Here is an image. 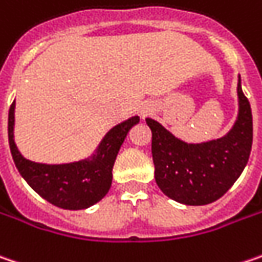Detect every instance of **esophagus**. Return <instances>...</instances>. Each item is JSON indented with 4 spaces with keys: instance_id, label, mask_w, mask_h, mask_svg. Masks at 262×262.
I'll return each instance as SVG.
<instances>
[{
    "instance_id": "1",
    "label": "esophagus",
    "mask_w": 262,
    "mask_h": 262,
    "mask_svg": "<svg viewBox=\"0 0 262 262\" xmlns=\"http://www.w3.org/2000/svg\"><path fill=\"white\" fill-rule=\"evenodd\" d=\"M153 111V107H151V104H144V106H141V109H140V113L144 116V115H147V113H150Z\"/></svg>"
}]
</instances>
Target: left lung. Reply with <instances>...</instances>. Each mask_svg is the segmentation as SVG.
<instances>
[{
	"label": "left lung",
	"mask_w": 262,
	"mask_h": 262,
	"mask_svg": "<svg viewBox=\"0 0 262 262\" xmlns=\"http://www.w3.org/2000/svg\"><path fill=\"white\" fill-rule=\"evenodd\" d=\"M237 97L239 115L233 128L205 143H186L155 119H146L151 129L155 180L172 201L193 206L215 202L241 177L252 147V112L241 76Z\"/></svg>",
	"instance_id": "obj_1"
}]
</instances>
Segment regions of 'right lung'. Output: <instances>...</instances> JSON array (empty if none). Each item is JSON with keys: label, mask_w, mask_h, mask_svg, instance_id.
I'll return each mask as SVG.
<instances>
[{"label": "right lung", "mask_w": 262, "mask_h": 262, "mask_svg": "<svg viewBox=\"0 0 262 262\" xmlns=\"http://www.w3.org/2000/svg\"><path fill=\"white\" fill-rule=\"evenodd\" d=\"M14 107L8 111V143L20 176L41 198L63 209H85L101 201L112 186V169L128 131L140 122L133 116L113 126L98 144L96 153L71 164H38L21 156L14 143Z\"/></svg>", "instance_id": "right-lung-1"}]
</instances>
